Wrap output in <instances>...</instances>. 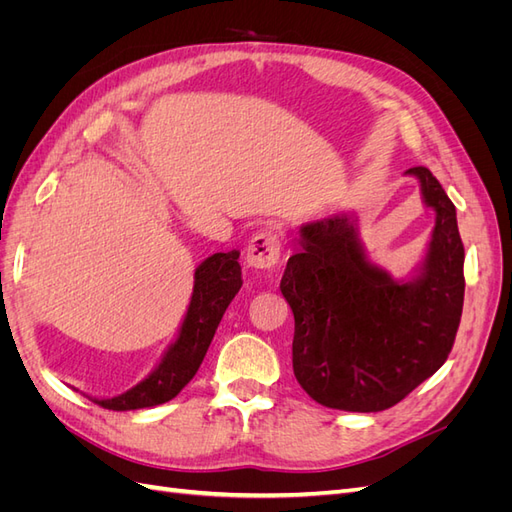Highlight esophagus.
Returning a JSON list of instances; mask_svg holds the SVG:
<instances>
[{"label":"esophagus","mask_w":512,"mask_h":512,"mask_svg":"<svg viewBox=\"0 0 512 512\" xmlns=\"http://www.w3.org/2000/svg\"><path fill=\"white\" fill-rule=\"evenodd\" d=\"M282 254V237L275 228H262L252 237L245 250L247 267L254 269H271L280 262Z\"/></svg>","instance_id":"obj_1"}]
</instances>
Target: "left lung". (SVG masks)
Returning <instances> with one entry per match:
<instances>
[{
	"label": "left lung",
	"instance_id": "obj_1",
	"mask_svg": "<svg viewBox=\"0 0 512 512\" xmlns=\"http://www.w3.org/2000/svg\"><path fill=\"white\" fill-rule=\"evenodd\" d=\"M421 183L436 211L427 254L410 280L374 265L354 213L301 226L280 290L294 314L292 369L318 404L380 412L399 404L444 365L463 309V243L457 211L425 166Z\"/></svg>",
	"mask_w": 512,
	"mask_h": 512
}]
</instances>
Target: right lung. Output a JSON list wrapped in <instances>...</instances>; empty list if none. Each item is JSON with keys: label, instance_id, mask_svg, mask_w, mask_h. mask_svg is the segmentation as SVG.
Here are the masks:
<instances>
[{"label": "right lung", "instance_id": "obj_1", "mask_svg": "<svg viewBox=\"0 0 512 512\" xmlns=\"http://www.w3.org/2000/svg\"><path fill=\"white\" fill-rule=\"evenodd\" d=\"M243 280L239 252H218L200 262L194 271V292L179 335L164 352L151 374L130 391L111 399H91L106 410H138L166 404L181 393L203 363L215 329L235 299Z\"/></svg>", "mask_w": 512, "mask_h": 512}]
</instances>
